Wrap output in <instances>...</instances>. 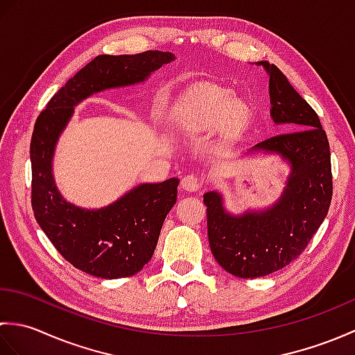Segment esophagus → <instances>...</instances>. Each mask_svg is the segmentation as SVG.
<instances>
[{
  "label": "esophagus",
  "instance_id": "34e87169",
  "mask_svg": "<svg viewBox=\"0 0 355 355\" xmlns=\"http://www.w3.org/2000/svg\"><path fill=\"white\" fill-rule=\"evenodd\" d=\"M182 187L186 192H197L200 189L198 178L193 177V175H186L182 180Z\"/></svg>",
  "mask_w": 355,
  "mask_h": 355
}]
</instances>
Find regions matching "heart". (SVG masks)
Segmentation results:
<instances>
[{"label":"heart","mask_w":355,"mask_h":355,"mask_svg":"<svg viewBox=\"0 0 355 355\" xmlns=\"http://www.w3.org/2000/svg\"><path fill=\"white\" fill-rule=\"evenodd\" d=\"M250 117V108L238 101L232 89L202 85L195 88L171 112V122L182 135L218 130L225 125L230 132L241 130Z\"/></svg>","instance_id":"1"}]
</instances>
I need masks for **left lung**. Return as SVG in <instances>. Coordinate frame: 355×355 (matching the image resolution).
<instances>
[{
    "label": "left lung",
    "mask_w": 355,
    "mask_h": 355,
    "mask_svg": "<svg viewBox=\"0 0 355 355\" xmlns=\"http://www.w3.org/2000/svg\"><path fill=\"white\" fill-rule=\"evenodd\" d=\"M270 82V116L296 131L275 135L247 150L273 154L290 166L285 187L266 209L229 212L220 191L205 193L207 235L216 262L238 277H261L281 270L305 250L325 220L333 197L327 132L315 111L276 65L259 61Z\"/></svg>",
    "instance_id": "obj_1"
}]
</instances>
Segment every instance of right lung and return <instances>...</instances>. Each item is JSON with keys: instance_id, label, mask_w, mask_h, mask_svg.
<instances>
[{"instance_id": "obj_1", "label": "right lung", "mask_w": 355, "mask_h": 355, "mask_svg": "<svg viewBox=\"0 0 355 355\" xmlns=\"http://www.w3.org/2000/svg\"><path fill=\"white\" fill-rule=\"evenodd\" d=\"M173 59L171 51L158 50L97 56L67 80L36 119L30 141L35 218L56 250L92 276L128 277L145 267L177 201L180 180L141 183L108 206L79 207L62 197L53 175L58 140L82 101L105 89L141 84Z\"/></svg>"}]
</instances>
